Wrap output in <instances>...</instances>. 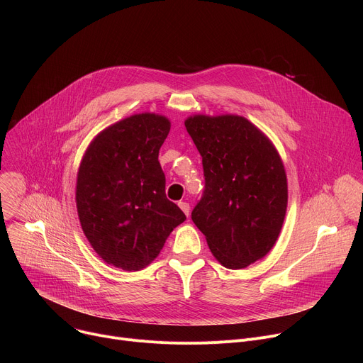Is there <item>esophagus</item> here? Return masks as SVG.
Masks as SVG:
<instances>
[{
	"label": "esophagus",
	"instance_id": "1",
	"mask_svg": "<svg viewBox=\"0 0 363 363\" xmlns=\"http://www.w3.org/2000/svg\"><path fill=\"white\" fill-rule=\"evenodd\" d=\"M178 205H179V208L184 211V214L188 217V216H189V210H191L189 203H188V202H184V201H181V202H178Z\"/></svg>",
	"mask_w": 363,
	"mask_h": 363
}]
</instances>
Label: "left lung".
<instances>
[{
  "instance_id": "1",
  "label": "left lung",
  "mask_w": 363,
  "mask_h": 363,
  "mask_svg": "<svg viewBox=\"0 0 363 363\" xmlns=\"http://www.w3.org/2000/svg\"><path fill=\"white\" fill-rule=\"evenodd\" d=\"M185 128L202 157L205 186L191 218L217 260L244 269L274 245L287 179L272 142L241 116L198 115Z\"/></svg>"
}]
</instances>
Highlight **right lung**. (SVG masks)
I'll list each match as a JSON object with an SVG mask.
<instances>
[{"instance_id":"1","label":"right lung","mask_w":363,"mask_h":363,"mask_svg":"<svg viewBox=\"0 0 363 363\" xmlns=\"http://www.w3.org/2000/svg\"><path fill=\"white\" fill-rule=\"evenodd\" d=\"M169 129L164 116L133 115L99 133L80 164L76 202L82 228L103 260L123 270L147 266L186 220L167 198L158 161Z\"/></svg>"}]
</instances>
